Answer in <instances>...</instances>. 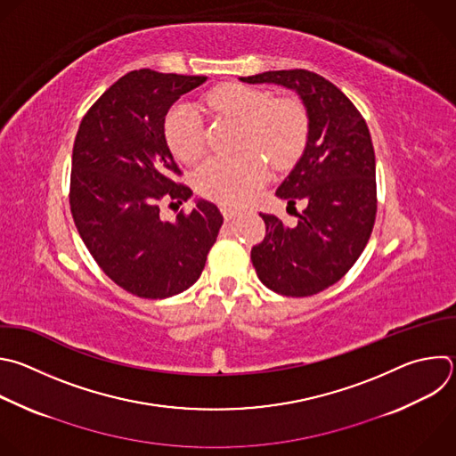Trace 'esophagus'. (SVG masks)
I'll use <instances>...</instances> for the list:
<instances>
[{"instance_id": "34e87169", "label": "esophagus", "mask_w": 456, "mask_h": 456, "mask_svg": "<svg viewBox=\"0 0 456 456\" xmlns=\"http://www.w3.org/2000/svg\"><path fill=\"white\" fill-rule=\"evenodd\" d=\"M222 215H224V218L229 222V220L236 218V216L240 215V211H236V209H232V208H229V206H222Z\"/></svg>"}]
</instances>
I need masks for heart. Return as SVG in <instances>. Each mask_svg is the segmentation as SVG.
Instances as JSON below:
<instances>
[{
  "instance_id": "1",
  "label": "heart",
  "mask_w": 456,
  "mask_h": 456,
  "mask_svg": "<svg viewBox=\"0 0 456 456\" xmlns=\"http://www.w3.org/2000/svg\"><path fill=\"white\" fill-rule=\"evenodd\" d=\"M206 102L215 112L243 123L241 148L261 151L275 167L295 159L305 142L308 118L295 100H275L270 91L227 84L211 91ZM165 135L177 159L193 163L202 156L204 123L193 105L177 103L168 110ZM256 151L208 159L195 174L199 193L225 206L248 202L266 179V165Z\"/></svg>"
}]
</instances>
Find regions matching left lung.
<instances>
[{
  "mask_svg": "<svg viewBox=\"0 0 456 456\" xmlns=\"http://www.w3.org/2000/svg\"><path fill=\"white\" fill-rule=\"evenodd\" d=\"M291 89L308 116L306 146L275 195L306 204L295 225L273 215L250 259L259 281L286 297L315 295L340 281L363 252L376 220V158L369 126L353 102L306 69L240 77Z\"/></svg>",
  "mask_w": 456,
  "mask_h": 456,
  "instance_id": "8db88e82",
  "label": "left lung"
}]
</instances>
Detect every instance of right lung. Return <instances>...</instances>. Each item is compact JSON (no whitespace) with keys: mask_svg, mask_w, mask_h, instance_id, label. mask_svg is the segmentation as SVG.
I'll return each mask as SVG.
<instances>
[{"mask_svg":"<svg viewBox=\"0 0 456 456\" xmlns=\"http://www.w3.org/2000/svg\"><path fill=\"white\" fill-rule=\"evenodd\" d=\"M206 80L130 71L87 110L75 137L69 204L78 234L100 268L142 298H167L195 284L224 224L204 199L174 222L159 215L163 199L183 204L193 195L175 183L181 170L167 142V114Z\"/></svg>","mask_w":456,"mask_h":456,"instance_id":"add662e5","label":"right lung"}]
</instances>
